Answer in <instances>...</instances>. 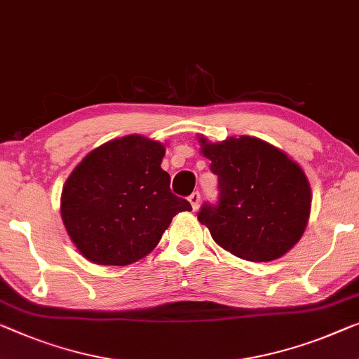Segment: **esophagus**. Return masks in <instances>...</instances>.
Here are the masks:
<instances>
[{"label":"esophagus","mask_w":359,"mask_h":359,"mask_svg":"<svg viewBox=\"0 0 359 359\" xmlns=\"http://www.w3.org/2000/svg\"><path fill=\"white\" fill-rule=\"evenodd\" d=\"M189 201L191 208H194V211H196L198 206H200V194H198V191H194V194L189 196Z\"/></svg>","instance_id":"esophagus-1"}]
</instances>
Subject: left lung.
<instances>
[{
    "mask_svg": "<svg viewBox=\"0 0 359 359\" xmlns=\"http://www.w3.org/2000/svg\"><path fill=\"white\" fill-rule=\"evenodd\" d=\"M217 175L216 205L205 203L198 221L219 247L238 258L264 263L295 247L311 211L303 169L279 148L255 137L211 143L198 137Z\"/></svg>",
    "mask_w": 359,
    "mask_h": 359,
    "instance_id": "left-lung-1",
    "label": "left lung"
}]
</instances>
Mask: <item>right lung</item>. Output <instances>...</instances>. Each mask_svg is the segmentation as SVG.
<instances>
[{
	"mask_svg": "<svg viewBox=\"0 0 359 359\" xmlns=\"http://www.w3.org/2000/svg\"><path fill=\"white\" fill-rule=\"evenodd\" d=\"M164 145L142 135L116 138L90 151L62 189L61 217L88 261L126 266L156 247L175 214L190 203L170 191L161 169Z\"/></svg>",
	"mask_w": 359,
	"mask_h": 359,
	"instance_id": "right-lung-1",
	"label": "right lung"
}]
</instances>
